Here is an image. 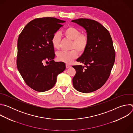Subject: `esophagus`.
<instances>
[{
	"mask_svg": "<svg viewBox=\"0 0 133 133\" xmlns=\"http://www.w3.org/2000/svg\"><path fill=\"white\" fill-rule=\"evenodd\" d=\"M70 67V65H69V64H66V68H69Z\"/></svg>",
	"mask_w": 133,
	"mask_h": 133,
	"instance_id": "obj_1",
	"label": "esophagus"
}]
</instances>
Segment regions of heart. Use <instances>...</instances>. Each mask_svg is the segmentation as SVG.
<instances>
[{
  "instance_id": "obj_1",
  "label": "heart",
  "mask_w": 133,
  "mask_h": 133,
  "mask_svg": "<svg viewBox=\"0 0 133 133\" xmlns=\"http://www.w3.org/2000/svg\"><path fill=\"white\" fill-rule=\"evenodd\" d=\"M63 35L67 38L72 40L70 49L68 51H62L57 54V59L60 62L70 63L78 56V52L83 53L87 49L89 43L88 37L86 35L82 34V31L77 28L70 26L64 29ZM61 37L59 32H55L51 38L52 47L56 49L59 48Z\"/></svg>"
}]
</instances>
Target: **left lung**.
<instances>
[{
    "mask_svg": "<svg viewBox=\"0 0 133 133\" xmlns=\"http://www.w3.org/2000/svg\"><path fill=\"white\" fill-rule=\"evenodd\" d=\"M71 22L83 27L89 39L87 49L77 59L85 65L72 66L76 71L72 78L73 86L80 92L89 93L101 88L108 79L115 51L110 33L99 23L87 18Z\"/></svg>",
    "mask_w": 133,
    "mask_h": 133,
    "instance_id": "1",
    "label": "left lung"
}]
</instances>
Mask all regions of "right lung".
Returning a JSON list of instances; mask_svg holds the SVG:
<instances>
[{"label":"right lung","mask_w":133,"mask_h":133,"mask_svg":"<svg viewBox=\"0 0 133 133\" xmlns=\"http://www.w3.org/2000/svg\"><path fill=\"white\" fill-rule=\"evenodd\" d=\"M65 22L54 17L36 18L25 26L18 37V70L26 84L37 91L52 88L57 75L66 68L64 63L53 60L55 54L51 43L52 35Z\"/></svg>","instance_id":"1"}]
</instances>
